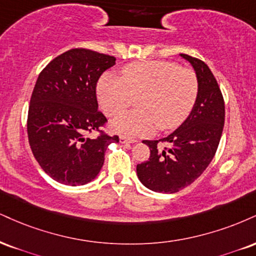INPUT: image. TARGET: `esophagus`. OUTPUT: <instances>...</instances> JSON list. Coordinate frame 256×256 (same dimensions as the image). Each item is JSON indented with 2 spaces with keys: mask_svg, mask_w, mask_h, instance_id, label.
Returning <instances> with one entry per match:
<instances>
[{
  "mask_svg": "<svg viewBox=\"0 0 256 256\" xmlns=\"http://www.w3.org/2000/svg\"><path fill=\"white\" fill-rule=\"evenodd\" d=\"M119 140H120V143H134V142H136L134 140H132V138H128L125 136H120Z\"/></svg>",
  "mask_w": 256,
  "mask_h": 256,
  "instance_id": "1",
  "label": "esophagus"
}]
</instances>
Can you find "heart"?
Returning a JSON list of instances; mask_svg holds the SVG:
<instances>
[{
	"label": "heart",
	"mask_w": 256,
	"mask_h": 256,
	"mask_svg": "<svg viewBox=\"0 0 256 256\" xmlns=\"http://www.w3.org/2000/svg\"><path fill=\"white\" fill-rule=\"evenodd\" d=\"M199 83L190 68L170 60H138L126 64L122 78L104 74L98 80L96 95L107 116H116L137 98L136 110L112 122V130L128 137H144L160 130L180 126L194 106Z\"/></svg>",
	"instance_id": "obj_1"
}]
</instances>
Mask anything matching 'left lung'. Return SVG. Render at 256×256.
I'll return each mask as SVG.
<instances>
[{
	"label": "left lung",
	"mask_w": 256,
	"mask_h": 256,
	"mask_svg": "<svg viewBox=\"0 0 256 256\" xmlns=\"http://www.w3.org/2000/svg\"><path fill=\"white\" fill-rule=\"evenodd\" d=\"M194 68L199 90L192 112L180 128L160 140H144L150 158L137 164L140 182L149 190L175 193L204 173L217 152L223 132L226 107L214 74L202 60L181 54ZM160 141L169 147L161 150Z\"/></svg>",
	"instance_id": "1"
}]
</instances>
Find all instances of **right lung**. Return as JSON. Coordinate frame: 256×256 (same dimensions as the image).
<instances>
[{"instance_id": "obj_1", "label": "right lung", "mask_w": 256, "mask_h": 256, "mask_svg": "<svg viewBox=\"0 0 256 256\" xmlns=\"http://www.w3.org/2000/svg\"><path fill=\"white\" fill-rule=\"evenodd\" d=\"M116 57L72 48L54 58L36 80L27 116L30 150L40 167L64 184H84L96 176L104 152L119 137L101 130L107 119L98 110L96 83ZM93 130L95 138L86 136Z\"/></svg>"}]
</instances>
